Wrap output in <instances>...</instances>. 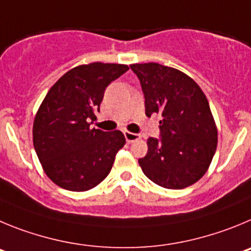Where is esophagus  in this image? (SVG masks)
Masks as SVG:
<instances>
[{
    "mask_svg": "<svg viewBox=\"0 0 251 251\" xmlns=\"http://www.w3.org/2000/svg\"><path fill=\"white\" fill-rule=\"evenodd\" d=\"M124 135H125V139L127 142H134L141 137L139 134H134V132H130V131H125Z\"/></svg>",
    "mask_w": 251,
    "mask_h": 251,
    "instance_id": "obj_1",
    "label": "esophagus"
}]
</instances>
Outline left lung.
<instances>
[{"mask_svg": "<svg viewBox=\"0 0 251 251\" xmlns=\"http://www.w3.org/2000/svg\"><path fill=\"white\" fill-rule=\"evenodd\" d=\"M145 98V114L161 115L160 137H149L139 159L151 181L184 189L206 173L218 145V130L206 96L184 72L160 64H134Z\"/></svg>", "mask_w": 251, "mask_h": 251, "instance_id": "1", "label": "left lung"}]
</instances>
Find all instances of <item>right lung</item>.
I'll return each mask as SVG.
<instances>
[{
    "instance_id": "obj_1",
    "label": "right lung",
    "mask_w": 251,
    "mask_h": 251,
    "mask_svg": "<svg viewBox=\"0 0 251 251\" xmlns=\"http://www.w3.org/2000/svg\"><path fill=\"white\" fill-rule=\"evenodd\" d=\"M128 66L94 62L70 70L47 92L33 121V146L45 173L70 191H86L111 171L125 145L121 131L91 128L106 87Z\"/></svg>"
}]
</instances>
